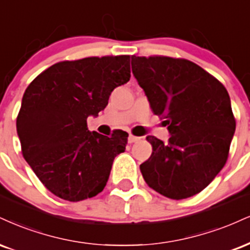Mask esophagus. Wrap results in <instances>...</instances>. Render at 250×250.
<instances>
[{
  "label": "esophagus",
  "mask_w": 250,
  "mask_h": 250,
  "mask_svg": "<svg viewBox=\"0 0 250 250\" xmlns=\"http://www.w3.org/2000/svg\"><path fill=\"white\" fill-rule=\"evenodd\" d=\"M137 141H140V137H137V136H134V135H129V137H128V142L129 143H135V142H137Z\"/></svg>",
  "instance_id": "obj_1"
}]
</instances>
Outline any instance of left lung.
Here are the masks:
<instances>
[{"label": "left lung", "mask_w": 250, "mask_h": 250, "mask_svg": "<svg viewBox=\"0 0 250 250\" xmlns=\"http://www.w3.org/2000/svg\"><path fill=\"white\" fill-rule=\"evenodd\" d=\"M131 68L152 112L171 136H154L152 154L140 165L146 183L170 199L203 191L226 164L235 119L225 86L188 59L131 57Z\"/></svg>", "instance_id": "1"}]
</instances>
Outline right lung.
Listing matches in <instances>:
<instances>
[{
    "instance_id": "1",
    "label": "right lung",
    "mask_w": 250,
    "mask_h": 250,
    "mask_svg": "<svg viewBox=\"0 0 250 250\" xmlns=\"http://www.w3.org/2000/svg\"><path fill=\"white\" fill-rule=\"evenodd\" d=\"M129 79L130 56L88 57L50 66L25 89L16 121L23 157L57 197L80 201L104 188L128 134L91 133L87 117Z\"/></svg>"
}]
</instances>
